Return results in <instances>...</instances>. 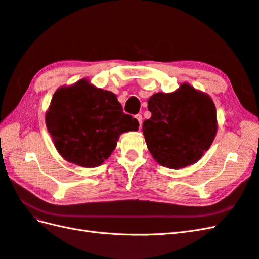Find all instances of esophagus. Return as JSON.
Wrapping results in <instances>:
<instances>
[{
  "label": "esophagus",
  "mask_w": 259,
  "mask_h": 259,
  "mask_svg": "<svg viewBox=\"0 0 259 259\" xmlns=\"http://www.w3.org/2000/svg\"><path fill=\"white\" fill-rule=\"evenodd\" d=\"M135 118L138 121V124H140V127H141L142 123H143V116L141 114H137V115H135Z\"/></svg>",
  "instance_id": "esophagus-1"
}]
</instances>
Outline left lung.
<instances>
[{"label": "left lung", "instance_id": "8db88e82", "mask_svg": "<svg viewBox=\"0 0 259 259\" xmlns=\"http://www.w3.org/2000/svg\"><path fill=\"white\" fill-rule=\"evenodd\" d=\"M148 111L151 117L144 121L143 134L153 158L163 167L181 169L193 165L215 138L213 100L187 82L171 93L151 96Z\"/></svg>", "mask_w": 259, "mask_h": 259}]
</instances>
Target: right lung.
Returning <instances> with one entry per match:
<instances>
[{
  "mask_svg": "<svg viewBox=\"0 0 259 259\" xmlns=\"http://www.w3.org/2000/svg\"><path fill=\"white\" fill-rule=\"evenodd\" d=\"M45 122L62 158L84 168L102 165L119 135L140 126L136 118L123 113L114 93L87 79L56 90Z\"/></svg>",
  "mask_w": 259,
  "mask_h": 259,
  "instance_id": "obj_1",
  "label": "right lung"
}]
</instances>
